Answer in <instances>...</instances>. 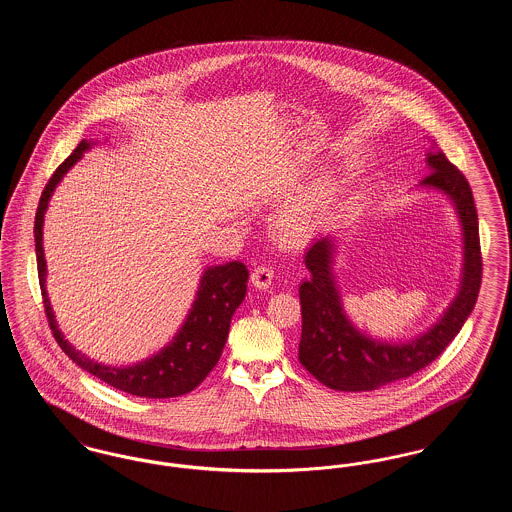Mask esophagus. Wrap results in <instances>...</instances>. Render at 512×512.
<instances>
[{"mask_svg":"<svg viewBox=\"0 0 512 512\" xmlns=\"http://www.w3.org/2000/svg\"><path fill=\"white\" fill-rule=\"evenodd\" d=\"M272 280H274V270L272 268L257 267L251 272V284L257 288V290H265L272 286Z\"/></svg>","mask_w":512,"mask_h":512,"instance_id":"34e87169","label":"esophagus"}]
</instances>
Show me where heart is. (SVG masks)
<instances>
[{"label": "heart", "instance_id": "obj_1", "mask_svg": "<svg viewBox=\"0 0 512 512\" xmlns=\"http://www.w3.org/2000/svg\"><path fill=\"white\" fill-rule=\"evenodd\" d=\"M332 197L334 186L328 180L303 188L276 207L272 213V230L290 244L307 240L324 219Z\"/></svg>", "mask_w": 512, "mask_h": 512}]
</instances>
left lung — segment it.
I'll list each match as a JSON object with an SVG mask.
<instances>
[{
  "label": "left lung",
  "mask_w": 512,
  "mask_h": 512,
  "mask_svg": "<svg viewBox=\"0 0 512 512\" xmlns=\"http://www.w3.org/2000/svg\"><path fill=\"white\" fill-rule=\"evenodd\" d=\"M426 167L430 174L416 188L447 197L461 226L463 270L459 290L426 332L405 341L374 338L355 326L343 309L334 272L338 240L334 234L315 238L305 253V267L311 276L299 286L303 318L299 363L330 390H378L413 376L436 361L455 340L476 305L482 282V255L472 190L461 171L434 146L426 153Z\"/></svg>",
  "instance_id": "obj_1"
}]
</instances>
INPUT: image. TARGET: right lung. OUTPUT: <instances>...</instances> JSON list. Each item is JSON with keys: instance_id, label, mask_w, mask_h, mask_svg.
Here are the masks:
<instances>
[{"instance_id": "1", "label": "right lung", "mask_w": 512, "mask_h": 512, "mask_svg": "<svg viewBox=\"0 0 512 512\" xmlns=\"http://www.w3.org/2000/svg\"><path fill=\"white\" fill-rule=\"evenodd\" d=\"M96 144L98 140H82L65 159V163H61L59 169L53 172L48 186L42 192L34 219L38 276L51 332L59 347L73 359V363L117 390L147 399H167L184 395L197 388L219 363L220 353L230 332V320L245 299L249 270L242 261H230L217 267L205 268L199 278L194 303L178 332L165 347H161L155 355L140 363L128 366L103 365L90 359L86 353L78 351L73 343L65 340L63 332L59 330L49 301L46 288L48 265L44 257V219L55 188L61 184L65 174L82 159V155Z\"/></svg>"}]
</instances>
